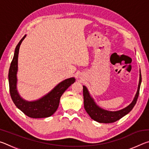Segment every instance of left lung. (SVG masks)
<instances>
[{"label":"left lung","instance_id":"1","mask_svg":"<svg viewBox=\"0 0 149 149\" xmlns=\"http://www.w3.org/2000/svg\"><path fill=\"white\" fill-rule=\"evenodd\" d=\"M141 84V74L140 71L139 81L137 91L133 101L127 107L118 111H109L100 108L99 106L97 104L94 99L91 96L87 88L85 85H83L85 110H86L87 113L89 115V116L91 118V119L96 121V122L104 123H109L116 122V121L119 120L126 114H127L133 109V108L134 107L136 102H137L139 94Z\"/></svg>","mask_w":149,"mask_h":149}]
</instances>
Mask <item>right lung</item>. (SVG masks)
Segmentation results:
<instances>
[{
  "mask_svg": "<svg viewBox=\"0 0 149 149\" xmlns=\"http://www.w3.org/2000/svg\"><path fill=\"white\" fill-rule=\"evenodd\" d=\"M26 37V35H24L17 45L9 69L8 81L11 98L16 107L28 117L33 118L50 117L56 111L59 106L60 97L63 93L70 85L74 84L75 79L74 77H70L62 81L49 93L37 100L29 101L24 99L17 89V73L18 70L17 61L19 47Z\"/></svg>",
  "mask_w": 149,
  "mask_h": 149,
  "instance_id": "right-lung-1",
  "label": "right lung"
}]
</instances>
